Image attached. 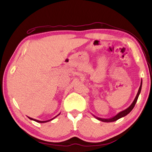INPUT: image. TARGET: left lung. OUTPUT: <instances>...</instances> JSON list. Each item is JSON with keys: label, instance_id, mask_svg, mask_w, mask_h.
Masks as SVG:
<instances>
[{"label": "left lung", "instance_id": "obj_1", "mask_svg": "<svg viewBox=\"0 0 152 152\" xmlns=\"http://www.w3.org/2000/svg\"><path fill=\"white\" fill-rule=\"evenodd\" d=\"M142 80L141 81L140 86L138 91L137 94H136V97H135L134 100L133 101V102L132 103L131 105H130L129 107H128L127 109H126L125 110H123V111H122L119 112L118 114H117L115 116H114V117H111V118H103L97 117H96V116H95V115H93V114H92V115H93L95 118H97V120L101 121H102V122H105V123H111V122H114V121H117L118 119H119V118H122V117H125V116L127 115L128 114H129V113H130V111H131L133 109V108L134 107L135 104H136V102H137V100H138V98L139 95H140V94L141 89H142Z\"/></svg>", "mask_w": 152, "mask_h": 152}]
</instances>
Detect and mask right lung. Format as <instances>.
<instances>
[{
    "mask_svg": "<svg viewBox=\"0 0 152 152\" xmlns=\"http://www.w3.org/2000/svg\"><path fill=\"white\" fill-rule=\"evenodd\" d=\"M59 115H60V113H59L58 115H57L56 116V117H55L54 118H51V119H50V120H48V121H38V120H36V119H34V118H31V117H28L29 119L30 120H32V121H35V122H37V123H47V122H49V121H52L53 119H54L55 118H56V117H57V116H58Z\"/></svg>",
    "mask_w": 152,
    "mask_h": 152,
    "instance_id": "obj_1",
    "label": "right lung"
}]
</instances>
